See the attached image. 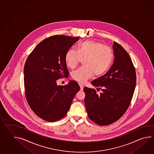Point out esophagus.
Masks as SVG:
<instances>
[{"label": "esophagus", "instance_id": "esophagus-1", "mask_svg": "<svg viewBox=\"0 0 154 154\" xmlns=\"http://www.w3.org/2000/svg\"><path fill=\"white\" fill-rule=\"evenodd\" d=\"M79 86H80V88H81V91H82L83 90V88H84V85L83 84H79Z\"/></svg>", "mask_w": 154, "mask_h": 154}]
</instances>
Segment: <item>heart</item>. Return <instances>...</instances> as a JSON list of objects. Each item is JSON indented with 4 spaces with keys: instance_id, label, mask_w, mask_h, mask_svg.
I'll return each instance as SVG.
<instances>
[{
    "instance_id": "1",
    "label": "heart",
    "mask_w": 154,
    "mask_h": 154,
    "mask_svg": "<svg viewBox=\"0 0 154 154\" xmlns=\"http://www.w3.org/2000/svg\"><path fill=\"white\" fill-rule=\"evenodd\" d=\"M113 55L110 48L100 42L86 41L79 44L77 51L69 49L67 51L65 59L67 66L75 68L83 60L85 67L73 71L72 77L79 82H85L94 75H102L111 65Z\"/></svg>"
}]
</instances>
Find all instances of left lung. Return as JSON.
<instances>
[{"label":"left lung","mask_w":154,"mask_h":154,"mask_svg":"<svg viewBox=\"0 0 154 154\" xmlns=\"http://www.w3.org/2000/svg\"><path fill=\"white\" fill-rule=\"evenodd\" d=\"M115 59L105 75L91 85L101 89L99 95L85 87V103L89 118L100 126H107L119 119L128 109L136 85V73L128 53L113 42Z\"/></svg>","instance_id":"1"}]
</instances>
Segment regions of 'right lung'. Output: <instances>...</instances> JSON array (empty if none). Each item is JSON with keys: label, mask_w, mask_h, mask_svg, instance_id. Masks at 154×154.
Segmentation results:
<instances>
[{"label": "right lung", "mask_w": 154, "mask_h": 154, "mask_svg": "<svg viewBox=\"0 0 154 154\" xmlns=\"http://www.w3.org/2000/svg\"><path fill=\"white\" fill-rule=\"evenodd\" d=\"M79 39L63 35L46 38L26 61L23 73L26 99L32 111L47 121L55 122L66 116L80 89L75 81L64 86L57 83L58 79L69 75L65 54Z\"/></svg>", "instance_id": "obj_1"}]
</instances>
